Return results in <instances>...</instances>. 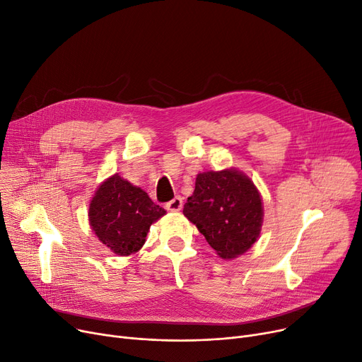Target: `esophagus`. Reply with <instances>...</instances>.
Wrapping results in <instances>:
<instances>
[{
	"instance_id": "1",
	"label": "esophagus",
	"mask_w": 362,
	"mask_h": 362,
	"mask_svg": "<svg viewBox=\"0 0 362 362\" xmlns=\"http://www.w3.org/2000/svg\"><path fill=\"white\" fill-rule=\"evenodd\" d=\"M165 208H166L168 211H170V212H178V211H181V209H182V197H180V196L174 197L170 202L166 203Z\"/></svg>"
}]
</instances>
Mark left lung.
I'll return each mask as SVG.
<instances>
[{
    "mask_svg": "<svg viewBox=\"0 0 362 362\" xmlns=\"http://www.w3.org/2000/svg\"><path fill=\"white\" fill-rule=\"evenodd\" d=\"M182 212L223 259H233L252 247L264 218L256 187L234 169L199 174L194 193L187 199Z\"/></svg>",
    "mask_w": 362,
    "mask_h": 362,
    "instance_id": "8db88e82",
    "label": "left lung"
}]
</instances>
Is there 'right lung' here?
Listing matches in <instances>:
<instances>
[{
    "label": "right lung",
    "instance_id": "add662e5",
    "mask_svg": "<svg viewBox=\"0 0 362 362\" xmlns=\"http://www.w3.org/2000/svg\"><path fill=\"white\" fill-rule=\"evenodd\" d=\"M165 214L141 188L115 174L98 187L88 216L100 242L128 256L143 247L150 226Z\"/></svg>",
    "mask_w": 362,
    "mask_h": 362
}]
</instances>
